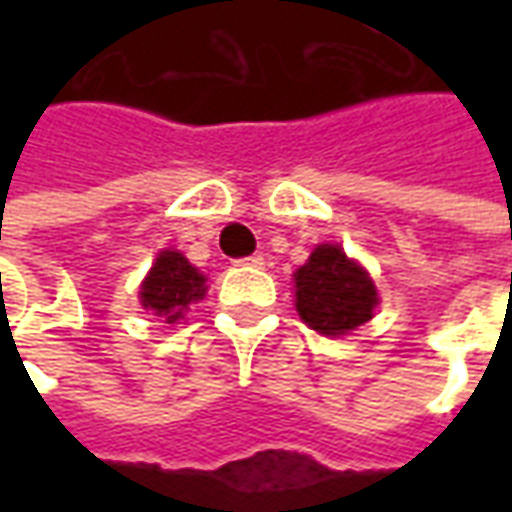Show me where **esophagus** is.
Listing matches in <instances>:
<instances>
[{
  "label": "esophagus",
  "instance_id": "esophagus-1",
  "mask_svg": "<svg viewBox=\"0 0 512 512\" xmlns=\"http://www.w3.org/2000/svg\"><path fill=\"white\" fill-rule=\"evenodd\" d=\"M238 263H241V266L263 268V266H266V257H263V255H249V257H244V260H238Z\"/></svg>",
  "mask_w": 512,
  "mask_h": 512
}]
</instances>
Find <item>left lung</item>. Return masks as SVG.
I'll return each instance as SVG.
<instances>
[{
  "label": "left lung",
  "mask_w": 512,
  "mask_h": 512,
  "mask_svg": "<svg viewBox=\"0 0 512 512\" xmlns=\"http://www.w3.org/2000/svg\"><path fill=\"white\" fill-rule=\"evenodd\" d=\"M293 279L301 321L326 337L354 332L376 312L378 290L373 279L337 244L315 246Z\"/></svg>",
  "instance_id": "obj_1"
}]
</instances>
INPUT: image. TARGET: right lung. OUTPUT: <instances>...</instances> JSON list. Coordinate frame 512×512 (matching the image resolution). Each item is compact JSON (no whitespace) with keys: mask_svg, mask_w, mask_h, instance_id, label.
I'll list each match as a JSON object with an SVG mask.
<instances>
[{"mask_svg":"<svg viewBox=\"0 0 512 512\" xmlns=\"http://www.w3.org/2000/svg\"><path fill=\"white\" fill-rule=\"evenodd\" d=\"M205 274L191 266L178 249H164L156 257L150 274L139 288L145 310H153L164 323H175L189 310V304L205 296Z\"/></svg>","mask_w":512,"mask_h":512,"instance_id":"obj_1","label":"right lung"}]
</instances>
